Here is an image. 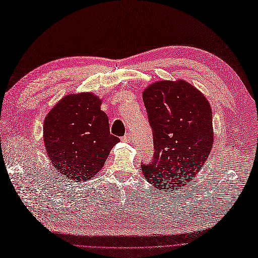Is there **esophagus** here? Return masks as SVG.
I'll use <instances>...</instances> for the list:
<instances>
[{
    "mask_svg": "<svg viewBox=\"0 0 258 258\" xmlns=\"http://www.w3.org/2000/svg\"><path fill=\"white\" fill-rule=\"evenodd\" d=\"M121 140H122L123 142H131V140H132L131 133H129V132H128V133H126V135L121 138Z\"/></svg>",
    "mask_w": 258,
    "mask_h": 258,
    "instance_id": "obj_1",
    "label": "esophagus"
}]
</instances>
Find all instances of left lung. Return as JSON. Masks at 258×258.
<instances>
[{"label":"left lung","instance_id":"left-lung-1","mask_svg":"<svg viewBox=\"0 0 258 258\" xmlns=\"http://www.w3.org/2000/svg\"><path fill=\"white\" fill-rule=\"evenodd\" d=\"M154 137V157L141 162L147 181L163 193L183 186L203 167L214 144L212 112L201 92L183 80L159 81L143 93Z\"/></svg>","mask_w":258,"mask_h":258}]
</instances>
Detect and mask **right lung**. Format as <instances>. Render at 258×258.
Instances as JSON below:
<instances>
[{"mask_svg": "<svg viewBox=\"0 0 258 258\" xmlns=\"http://www.w3.org/2000/svg\"><path fill=\"white\" fill-rule=\"evenodd\" d=\"M93 94L68 95L47 115L43 141L55 170L85 181L98 173L119 139L110 133L109 118Z\"/></svg>", "mask_w": 258, "mask_h": 258, "instance_id": "add662e5", "label": "right lung"}]
</instances>
